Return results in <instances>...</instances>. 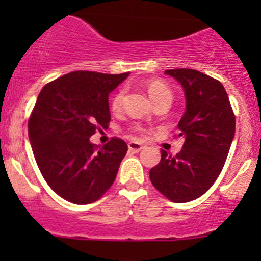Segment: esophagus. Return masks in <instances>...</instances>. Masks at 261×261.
Masks as SVG:
<instances>
[{
    "instance_id": "esophagus-1",
    "label": "esophagus",
    "mask_w": 261,
    "mask_h": 261,
    "mask_svg": "<svg viewBox=\"0 0 261 261\" xmlns=\"http://www.w3.org/2000/svg\"><path fill=\"white\" fill-rule=\"evenodd\" d=\"M143 147L144 146L141 145L140 143H135V141H130V143H128V150H130V151L139 152L141 149H143Z\"/></svg>"
}]
</instances>
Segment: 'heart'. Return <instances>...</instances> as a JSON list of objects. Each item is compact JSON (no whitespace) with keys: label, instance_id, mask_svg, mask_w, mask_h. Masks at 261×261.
<instances>
[{"label":"heart","instance_id":"heart-1","mask_svg":"<svg viewBox=\"0 0 261 261\" xmlns=\"http://www.w3.org/2000/svg\"><path fill=\"white\" fill-rule=\"evenodd\" d=\"M146 89H147V93H149L150 98L154 101V103L155 102L162 101V99H165V98L172 99V97H173V93H172V91L169 89V87H168L167 84L162 81H158V80L149 81L146 83ZM123 94H125V91H123V89H120V91L116 92V93L114 94V97H112L111 109L114 110V111L120 110L121 105H122ZM133 131L134 133H143V128L139 127V126H135V127H133Z\"/></svg>","mask_w":261,"mask_h":261}]
</instances>
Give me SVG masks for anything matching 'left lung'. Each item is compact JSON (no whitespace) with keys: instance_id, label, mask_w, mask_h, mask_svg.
I'll return each instance as SVG.
<instances>
[{"instance_id":"8db88e82","label":"left lung","mask_w":261,"mask_h":261,"mask_svg":"<svg viewBox=\"0 0 261 261\" xmlns=\"http://www.w3.org/2000/svg\"><path fill=\"white\" fill-rule=\"evenodd\" d=\"M165 74L183 87L186 112L178 128L184 139L175 156L162 150V159L150 169L152 186L175 203L206 193L220 175L235 135V115L221 82L194 69H168Z\"/></svg>"}]
</instances>
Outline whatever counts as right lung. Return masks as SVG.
<instances>
[{"label":"right lung","mask_w":261,"mask_h":261,"mask_svg":"<svg viewBox=\"0 0 261 261\" xmlns=\"http://www.w3.org/2000/svg\"><path fill=\"white\" fill-rule=\"evenodd\" d=\"M128 74L75 70L39 93L29 120V139L44 179L65 201L96 202L115 181L127 145L112 138L98 147L89 138L97 128L107 127L109 94Z\"/></svg>","instance_id":"add662e5"}]
</instances>
